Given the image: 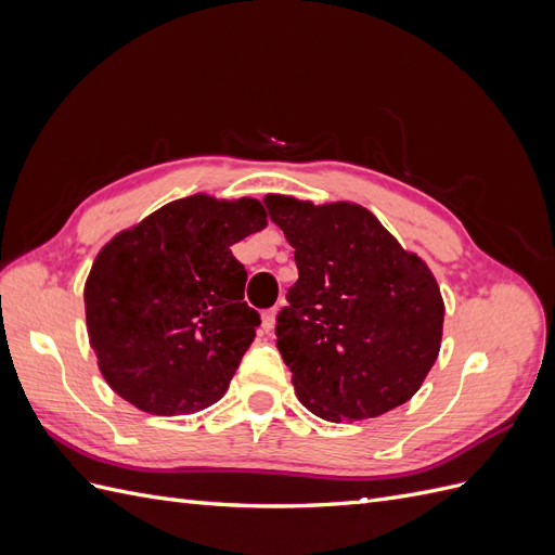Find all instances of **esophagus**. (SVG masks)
I'll return each instance as SVG.
<instances>
[{
  "instance_id": "1",
  "label": "esophagus",
  "mask_w": 555,
  "mask_h": 555,
  "mask_svg": "<svg viewBox=\"0 0 555 555\" xmlns=\"http://www.w3.org/2000/svg\"><path fill=\"white\" fill-rule=\"evenodd\" d=\"M275 317H278V310H275V308L261 312V326H263L266 333H271V331L275 328Z\"/></svg>"
}]
</instances>
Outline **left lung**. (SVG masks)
<instances>
[{
	"label": "left lung",
	"instance_id": "left-lung-1",
	"mask_svg": "<svg viewBox=\"0 0 555 555\" xmlns=\"http://www.w3.org/2000/svg\"><path fill=\"white\" fill-rule=\"evenodd\" d=\"M298 280L278 314V349L298 400L326 422L408 402L440 354L444 300L430 268L363 206L268 194Z\"/></svg>",
	"mask_w": 555,
	"mask_h": 555
}]
</instances>
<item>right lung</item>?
Masks as SVG:
<instances>
[{
  "label": "right lung",
  "instance_id": "add662e5",
  "mask_svg": "<svg viewBox=\"0 0 555 555\" xmlns=\"http://www.w3.org/2000/svg\"><path fill=\"white\" fill-rule=\"evenodd\" d=\"M257 198L171 201L120 231L86 282V319L111 389L147 414L220 400L261 324L231 245L266 227Z\"/></svg>",
  "mask_w": 555,
  "mask_h": 555
}]
</instances>
